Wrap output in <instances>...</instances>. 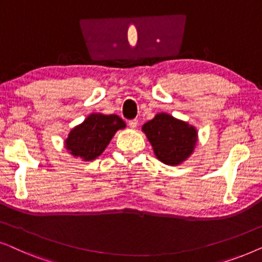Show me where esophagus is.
Returning <instances> with one entry per match:
<instances>
[{
  "instance_id": "esophagus-1",
  "label": "esophagus",
  "mask_w": 262,
  "mask_h": 262,
  "mask_svg": "<svg viewBox=\"0 0 262 262\" xmlns=\"http://www.w3.org/2000/svg\"><path fill=\"white\" fill-rule=\"evenodd\" d=\"M128 126H130L131 128H136L138 126V120L137 119L130 120V121H128Z\"/></svg>"
}]
</instances>
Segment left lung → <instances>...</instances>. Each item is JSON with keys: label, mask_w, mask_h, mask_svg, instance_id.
Listing matches in <instances>:
<instances>
[{"label": "left lung", "mask_w": 262, "mask_h": 262, "mask_svg": "<svg viewBox=\"0 0 262 262\" xmlns=\"http://www.w3.org/2000/svg\"><path fill=\"white\" fill-rule=\"evenodd\" d=\"M142 131L151 144L157 160L168 166H179L185 162L194 151L198 142V132L194 126L163 112L146 121Z\"/></svg>", "instance_id": "8db88e82"}]
</instances>
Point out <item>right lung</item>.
<instances>
[{
	"label": "right lung",
	"mask_w": 262,
	"mask_h": 262,
	"mask_svg": "<svg viewBox=\"0 0 262 262\" xmlns=\"http://www.w3.org/2000/svg\"><path fill=\"white\" fill-rule=\"evenodd\" d=\"M125 127V121L116 114L92 113L69 132L64 144L70 155L93 161L105 151L116 132Z\"/></svg>",
	"instance_id": "add662e5"
}]
</instances>
